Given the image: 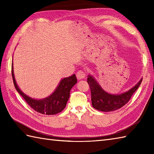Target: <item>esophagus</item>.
<instances>
[{
    "instance_id": "obj_1",
    "label": "esophagus",
    "mask_w": 154,
    "mask_h": 154,
    "mask_svg": "<svg viewBox=\"0 0 154 154\" xmlns=\"http://www.w3.org/2000/svg\"><path fill=\"white\" fill-rule=\"evenodd\" d=\"M77 77L78 79H82L86 77V73L84 71H79L77 73Z\"/></svg>"
}]
</instances>
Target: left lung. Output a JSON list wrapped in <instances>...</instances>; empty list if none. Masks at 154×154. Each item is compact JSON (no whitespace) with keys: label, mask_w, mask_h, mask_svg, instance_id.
Listing matches in <instances>:
<instances>
[{"label":"left lung","mask_w":154,"mask_h":154,"mask_svg":"<svg viewBox=\"0 0 154 154\" xmlns=\"http://www.w3.org/2000/svg\"><path fill=\"white\" fill-rule=\"evenodd\" d=\"M142 81V79L126 93L120 94H111L105 92L96 81L89 75L87 83L91 89L92 106L95 109L103 112H110L119 109L131 99L132 94L138 89Z\"/></svg>","instance_id":"left-lung-1"}]
</instances>
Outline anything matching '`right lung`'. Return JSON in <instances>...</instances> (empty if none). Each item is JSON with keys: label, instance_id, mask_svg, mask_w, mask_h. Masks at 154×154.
<instances>
[{"label": "right lung", "instance_id": "add662e5", "mask_svg": "<svg viewBox=\"0 0 154 154\" xmlns=\"http://www.w3.org/2000/svg\"><path fill=\"white\" fill-rule=\"evenodd\" d=\"M11 71L13 83L18 93L23 97L28 105H30L35 111L47 115H54L60 113L65 109L69 98L71 88L77 82V77L75 74L69 77L64 78L61 81L57 89L50 96L42 100H35L28 97L19 89L14 79L12 63Z\"/></svg>", "mask_w": 154, "mask_h": 154}]
</instances>
